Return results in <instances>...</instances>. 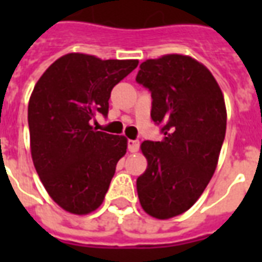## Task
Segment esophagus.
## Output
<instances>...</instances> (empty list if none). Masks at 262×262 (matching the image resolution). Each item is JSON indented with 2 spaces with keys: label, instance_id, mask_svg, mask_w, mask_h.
<instances>
[{
  "label": "esophagus",
  "instance_id": "obj_1",
  "mask_svg": "<svg viewBox=\"0 0 262 262\" xmlns=\"http://www.w3.org/2000/svg\"><path fill=\"white\" fill-rule=\"evenodd\" d=\"M127 148L130 152H137L140 149V141L139 140H129L127 141Z\"/></svg>",
  "mask_w": 262,
  "mask_h": 262
}]
</instances>
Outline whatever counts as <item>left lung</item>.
<instances>
[{
	"label": "left lung",
	"mask_w": 262,
	"mask_h": 262,
	"mask_svg": "<svg viewBox=\"0 0 262 262\" xmlns=\"http://www.w3.org/2000/svg\"><path fill=\"white\" fill-rule=\"evenodd\" d=\"M136 81L151 91V118L162 141H143L147 170L137 194L148 215L166 220L186 212L215 172L227 125L223 92L205 65L166 54L140 65Z\"/></svg>",
	"instance_id": "8db88e82"
}]
</instances>
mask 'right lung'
<instances>
[{
    "label": "right lung",
    "instance_id": "1",
    "mask_svg": "<svg viewBox=\"0 0 262 262\" xmlns=\"http://www.w3.org/2000/svg\"><path fill=\"white\" fill-rule=\"evenodd\" d=\"M139 65L137 59H100L69 53L51 63L35 84L28 102L31 156L51 199L73 215L102 205L125 136L91 125L107 115L111 90Z\"/></svg>",
    "mask_w": 262,
    "mask_h": 262
}]
</instances>
